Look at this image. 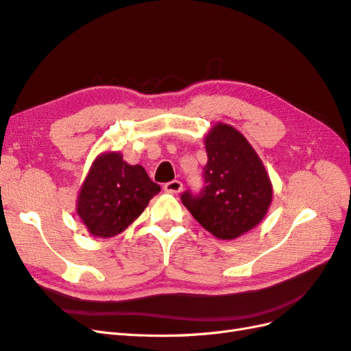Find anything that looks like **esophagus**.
I'll return each instance as SVG.
<instances>
[{
    "mask_svg": "<svg viewBox=\"0 0 351 351\" xmlns=\"http://www.w3.org/2000/svg\"><path fill=\"white\" fill-rule=\"evenodd\" d=\"M182 182H180V180H171V182H167V184H165V191L166 192H171V194H178V192H180L182 191Z\"/></svg>",
    "mask_w": 351,
    "mask_h": 351,
    "instance_id": "esophagus-1",
    "label": "esophagus"
}]
</instances>
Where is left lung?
Wrapping results in <instances>:
<instances>
[{
    "instance_id": "1",
    "label": "left lung",
    "mask_w": 351,
    "mask_h": 351,
    "mask_svg": "<svg viewBox=\"0 0 351 351\" xmlns=\"http://www.w3.org/2000/svg\"><path fill=\"white\" fill-rule=\"evenodd\" d=\"M204 186L180 195L194 219L219 239L230 241L261 221L273 199V185L259 156L243 135L216 123L206 137Z\"/></svg>"
}]
</instances>
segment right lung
<instances>
[{
	"label": "right lung",
	"instance_id": "1",
	"mask_svg": "<svg viewBox=\"0 0 351 351\" xmlns=\"http://www.w3.org/2000/svg\"><path fill=\"white\" fill-rule=\"evenodd\" d=\"M159 192L143 166L123 162L121 153H105L90 167L77 213L93 236L112 237L125 230Z\"/></svg>",
	"mask_w": 351,
	"mask_h": 351
}]
</instances>
